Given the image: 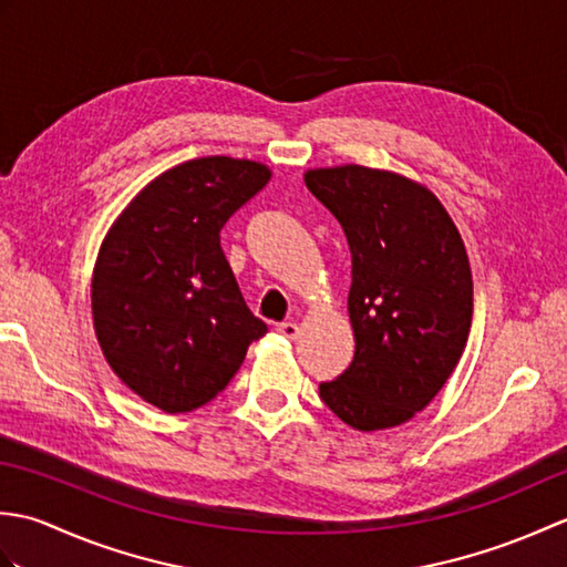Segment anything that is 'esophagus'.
Instances as JSON below:
<instances>
[{"label": "esophagus", "mask_w": 567, "mask_h": 567, "mask_svg": "<svg viewBox=\"0 0 567 567\" xmlns=\"http://www.w3.org/2000/svg\"><path fill=\"white\" fill-rule=\"evenodd\" d=\"M277 333L285 336V339H297L299 327L295 321H282V323H277Z\"/></svg>", "instance_id": "34e87169"}]
</instances>
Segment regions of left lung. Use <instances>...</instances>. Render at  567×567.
<instances>
[{"mask_svg": "<svg viewBox=\"0 0 567 567\" xmlns=\"http://www.w3.org/2000/svg\"><path fill=\"white\" fill-rule=\"evenodd\" d=\"M305 183L343 226L353 258L355 355L319 396L358 431L400 426L451 378L473 321L467 252L443 204L402 175L319 167Z\"/></svg>", "mask_w": 567, "mask_h": 567, "instance_id": "8db88e82", "label": "left lung"}]
</instances>
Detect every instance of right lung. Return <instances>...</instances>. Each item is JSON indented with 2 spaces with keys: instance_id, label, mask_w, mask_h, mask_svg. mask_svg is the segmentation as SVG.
<instances>
[{
  "instance_id": "right-lung-1",
  "label": "right lung",
  "mask_w": 567,
  "mask_h": 567,
  "mask_svg": "<svg viewBox=\"0 0 567 567\" xmlns=\"http://www.w3.org/2000/svg\"><path fill=\"white\" fill-rule=\"evenodd\" d=\"M268 179L265 165L226 155L175 165L128 204L100 248L92 315L106 363L167 414L214 400L268 333L219 244L224 224Z\"/></svg>"
}]
</instances>
